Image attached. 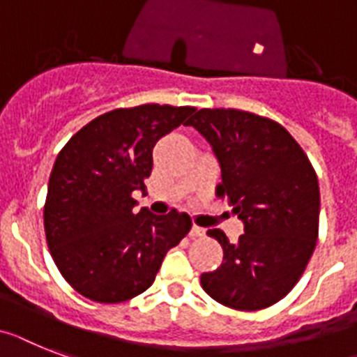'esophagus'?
<instances>
[{
	"instance_id": "esophagus-1",
	"label": "esophagus",
	"mask_w": 357,
	"mask_h": 357,
	"mask_svg": "<svg viewBox=\"0 0 357 357\" xmlns=\"http://www.w3.org/2000/svg\"><path fill=\"white\" fill-rule=\"evenodd\" d=\"M190 236H192V238H202V236H205V229H202V227L194 225L192 230H190Z\"/></svg>"
}]
</instances>
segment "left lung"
I'll list each match as a JSON object with an SVG mask.
<instances>
[{"mask_svg": "<svg viewBox=\"0 0 357 357\" xmlns=\"http://www.w3.org/2000/svg\"><path fill=\"white\" fill-rule=\"evenodd\" d=\"M206 137L221 167L215 196L227 197L245 223L223 248V263L202 274L206 294L252 312L285 298L303 275L319 232V185L308 155L285 127L238 109H202L187 121Z\"/></svg>", "mask_w": 357, "mask_h": 357, "instance_id": "8db88e82", "label": "left lung"}]
</instances>
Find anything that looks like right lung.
Listing matches in <instances>:
<instances>
[{
	"label": "right lung",
	"mask_w": 357,
	"mask_h": 357,
	"mask_svg": "<svg viewBox=\"0 0 357 357\" xmlns=\"http://www.w3.org/2000/svg\"><path fill=\"white\" fill-rule=\"evenodd\" d=\"M194 107L146 103L105 112L59 151L45 199L50 256L68 285L96 303H121L154 283L165 254L190 232L192 220L170 211L134 214L145 192L152 149Z\"/></svg>",
	"instance_id": "right-lung-1"
}]
</instances>
